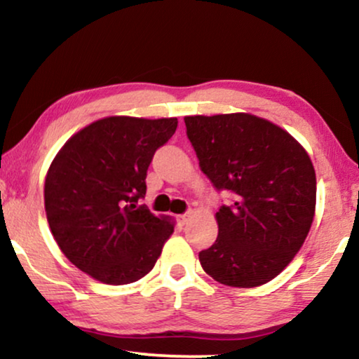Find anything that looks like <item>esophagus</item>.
<instances>
[{"mask_svg": "<svg viewBox=\"0 0 359 359\" xmlns=\"http://www.w3.org/2000/svg\"><path fill=\"white\" fill-rule=\"evenodd\" d=\"M189 217H191V215L189 214H183V215H178V222L181 224V225H184L186 222H188V220H189Z\"/></svg>", "mask_w": 359, "mask_h": 359, "instance_id": "esophagus-1", "label": "esophagus"}]
</instances>
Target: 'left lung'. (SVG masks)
<instances>
[{
  "mask_svg": "<svg viewBox=\"0 0 359 359\" xmlns=\"http://www.w3.org/2000/svg\"><path fill=\"white\" fill-rule=\"evenodd\" d=\"M201 170L235 193L215 212L212 247L201 266L230 287H257L278 276L301 247L316 215L317 180L306 149L283 127L248 112L186 116Z\"/></svg>",
  "mask_w": 359,
  "mask_h": 359,
  "instance_id": "1",
  "label": "left lung"
}]
</instances>
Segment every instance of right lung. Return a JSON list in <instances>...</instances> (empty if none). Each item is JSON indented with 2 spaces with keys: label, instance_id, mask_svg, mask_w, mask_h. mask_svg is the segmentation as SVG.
<instances>
[{
  "label": "right lung",
  "instance_id": "right-lung-1",
  "mask_svg": "<svg viewBox=\"0 0 359 359\" xmlns=\"http://www.w3.org/2000/svg\"><path fill=\"white\" fill-rule=\"evenodd\" d=\"M176 127V117H102L73 134L48 166V227L62 253L96 281H139L175 232V219L156 217L137 201L151 156Z\"/></svg>",
  "mask_w": 359,
  "mask_h": 359
}]
</instances>
